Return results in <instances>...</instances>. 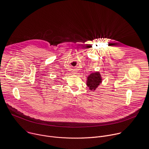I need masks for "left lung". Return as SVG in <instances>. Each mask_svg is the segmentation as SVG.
Returning <instances> with one entry per match:
<instances>
[{"label": "left lung", "mask_w": 149, "mask_h": 149, "mask_svg": "<svg viewBox=\"0 0 149 149\" xmlns=\"http://www.w3.org/2000/svg\"><path fill=\"white\" fill-rule=\"evenodd\" d=\"M87 79L86 84L91 91H95L102 82V78L99 72L91 73Z\"/></svg>", "instance_id": "8db88e82"}]
</instances>
